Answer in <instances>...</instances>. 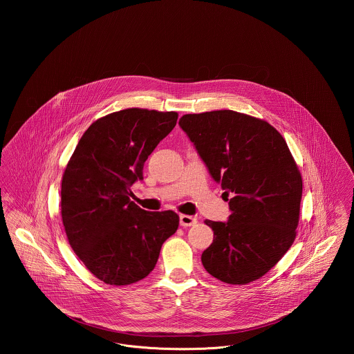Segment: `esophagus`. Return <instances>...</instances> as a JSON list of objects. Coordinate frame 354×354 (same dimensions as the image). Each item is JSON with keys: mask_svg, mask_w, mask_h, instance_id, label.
<instances>
[{"mask_svg": "<svg viewBox=\"0 0 354 354\" xmlns=\"http://www.w3.org/2000/svg\"><path fill=\"white\" fill-rule=\"evenodd\" d=\"M196 222H198V219L191 215H180V225L184 227L194 226V225H196Z\"/></svg>", "mask_w": 354, "mask_h": 354, "instance_id": "1", "label": "esophagus"}]
</instances>
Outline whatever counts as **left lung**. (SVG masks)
Wrapping results in <instances>:
<instances>
[{
    "mask_svg": "<svg viewBox=\"0 0 354 354\" xmlns=\"http://www.w3.org/2000/svg\"><path fill=\"white\" fill-rule=\"evenodd\" d=\"M180 127L230 198L227 222L204 221L214 230L204 268L230 285L261 278L289 251L300 221L303 178L285 139L233 110L185 114Z\"/></svg>",
    "mask_w": 354,
    "mask_h": 354,
    "instance_id": "8db88e82",
    "label": "left lung"
}]
</instances>
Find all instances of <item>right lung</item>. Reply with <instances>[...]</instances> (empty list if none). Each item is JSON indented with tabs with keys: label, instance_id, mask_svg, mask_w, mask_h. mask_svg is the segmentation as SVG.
Here are the masks:
<instances>
[{
	"label": "right lung",
	"instance_id": "add662e5",
	"mask_svg": "<svg viewBox=\"0 0 354 354\" xmlns=\"http://www.w3.org/2000/svg\"><path fill=\"white\" fill-rule=\"evenodd\" d=\"M178 113L124 109L94 121L72 153L61 183V216L69 245L100 281L125 286L146 278L180 223L174 211L131 202V185Z\"/></svg>",
	"mask_w": 354,
	"mask_h": 354
}]
</instances>
